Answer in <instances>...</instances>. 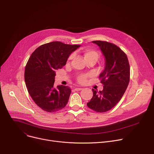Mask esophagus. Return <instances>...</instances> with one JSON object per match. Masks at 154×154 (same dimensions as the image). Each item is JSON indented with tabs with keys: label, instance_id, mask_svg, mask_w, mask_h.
<instances>
[{
	"label": "esophagus",
	"instance_id": "34e87169",
	"mask_svg": "<svg viewBox=\"0 0 154 154\" xmlns=\"http://www.w3.org/2000/svg\"><path fill=\"white\" fill-rule=\"evenodd\" d=\"M74 90L76 91H79L82 90V88H75Z\"/></svg>",
	"mask_w": 154,
	"mask_h": 154
}]
</instances>
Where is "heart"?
<instances>
[{"label": "heart", "instance_id": "obj_1", "mask_svg": "<svg viewBox=\"0 0 154 154\" xmlns=\"http://www.w3.org/2000/svg\"><path fill=\"white\" fill-rule=\"evenodd\" d=\"M82 54H83L84 58L85 61L88 60H94L96 61L97 59H98V56H99L98 53L92 49H88V48H87V49H85L82 52ZM72 58H73V55H71L69 57V59L70 60ZM87 78V75H80L78 77L77 80L80 84H84L86 82Z\"/></svg>", "mask_w": 154, "mask_h": 154}]
</instances>
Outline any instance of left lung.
Segmentation results:
<instances>
[{"label":"left lung","instance_id":"obj_1","mask_svg":"<svg viewBox=\"0 0 154 154\" xmlns=\"http://www.w3.org/2000/svg\"><path fill=\"white\" fill-rule=\"evenodd\" d=\"M105 58V67L99 75L103 90L92 89L93 97L87 103L88 107L97 112H107L114 107L125 93L130 80V66L126 54L110 42L95 40Z\"/></svg>","mask_w":154,"mask_h":154}]
</instances>
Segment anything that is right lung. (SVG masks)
Masks as SVG:
<instances>
[{"mask_svg": "<svg viewBox=\"0 0 154 154\" xmlns=\"http://www.w3.org/2000/svg\"><path fill=\"white\" fill-rule=\"evenodd\" d=\"M80 47L52 42L40 45L30 55L25 69V82L32 99L42 110L54 112L67 105L71 90L68 86L54 87L55 72Z\"/></svg>", "mask_w": 154, "mask_h": 154, "instance_id": "1", "label": "right lung"}]
</instances>
